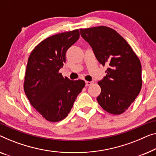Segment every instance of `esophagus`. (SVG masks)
<instances>
[{
	"label": "esophagus",
	"instance_id": "esophagus-1",
	"mask_svg": "<svg viewBox=\"0 0 156 156\" xmlns=\"http://www.w3.org/2000/svg\"><path fill=\"white\" fill-rule=\"evenodd\" d=\"M93 83H94V82H93V81H86L85 85H86V86H90V85H92Z\"/></svg>",
	"mask_w": 156,
	"mask_h": 156
}]
</instances>
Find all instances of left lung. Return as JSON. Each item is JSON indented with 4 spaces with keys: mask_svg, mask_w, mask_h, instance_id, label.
Returning a JSON list of instances; mask_svg holds the SVG:
<instances>
[{
    "mask_svg": "<svg viewBox=\"0 0 156 156\" xmlns=\"http://www.w3.org/2000/svg\"><path fill=\"white\" fill-rule=\"evenodd\" d=\"M80 35L93 49L106 76L99 81L97 100L108 113L119 115L129 107L142 86L141 64L127 42L114 29L105 26L80 29Z\"/></svg>",
    "mask_w": 156,
    "mask_h": 156,
    "instance_id": "1",
    "label": "left lung"
}]
</instances>
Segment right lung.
<instances>
[{
	"label": "right lung",
	"mask_w": 156,
	"mask_h": 156,
	"mask_svg": "<svg viewBox=\"0 0 156 156\" xmlns=\"http://www.w3.org/2000/svg\"><path fill=\"white\" fill-rule=\"evenodd\" d=\"M79 30L48 37L38 44L28 59L24 90L30 104L50 122L64 119L79 93L83 80H71L59 73L66 62V52L78 40Z\"/></svg>",
	"instance_id": "right-lung-1"
}]
</instances>
